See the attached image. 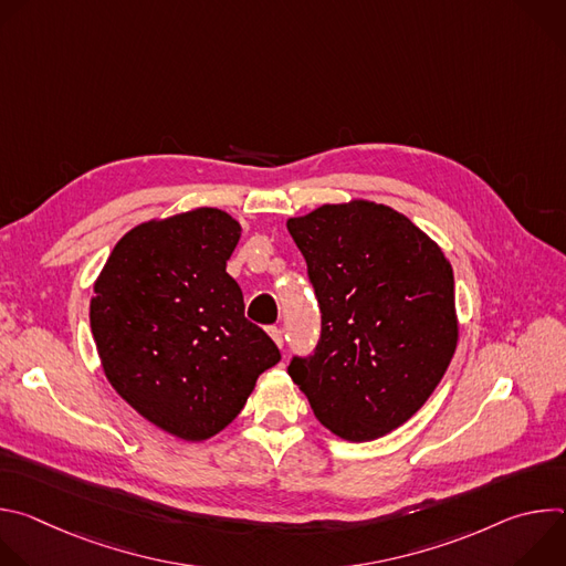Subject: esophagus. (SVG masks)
Segmentation results:
<instances>
[{"label": "esophagus", "mask_w": 566, "mask_h": 566, "mask_svg": "<svg viewBox=\"0 0 566 566\" xmlns=\"http://www.w3.org/2000/svg\"><path fill=\"white\" fill-rule=\"evenodd\" d=\"M269 336L273 338V343L282 349L284 347V336H282V329L280 327H269Z\"/></svg>", "instance_id": "esophagus-1"}]
</instances>
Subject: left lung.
Instances as JSON below:
<instances>
[{"mask_svg": "<svg viewBox=\"0 0 566 566\" xmlns=\"http://www.w3.org/2000/svg\"><path fill=\"white\" fill-rule=\"evenodd\" d=\"M286 228L306 260L322 338L289 376L336 437L374 441L410 421L459 343L454 275L437 241L385 203H325Z\"/></svg>", "mask_w": 566, "mask_h": 566, "instance_id": "obj_1", "label": "left lung"}]
</instances>
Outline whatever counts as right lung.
Instances as JSON below:
<instances>
[{"label":"right lung","mask_w":566,"mask_h":566,"mask_svg":"<svg viewBox=\"0 0 566 566\" xmlns=\"http://www.w3.org/2000/svg\"><path fill=\"white\" fill-rule=\"evenodd\" d=\"M241 223L219 208L125 232L94 282L92 334L109 385L151 426L206 441L244 410L275 343L226 273Z\"/></svg>","instance_id":"obj_1"}]
</instances>
